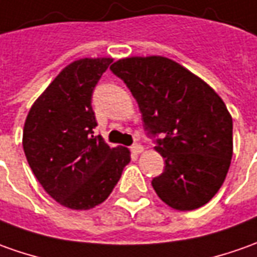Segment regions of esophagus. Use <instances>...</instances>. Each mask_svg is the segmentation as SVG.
Wrapping results in <instances>:
<instances>
[{"label":"esophagus","mask_w":257,"mask_h":257,"mask_svg":"<svg viewBox=\"0 0 257 257\" xmlns=\"http://www.w3.org/2000/svg\"><path fill=\"white\" fill-rule=\"evenodd\" d=\"M131 151H132L134 155H139V153H142L143 152V146L142 145H138V143H136V145H134V146L131 148Z\"/></svg>","instance_id":"34e87169"}]
</instances>
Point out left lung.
Here are the masks:
<instances>
[{"instance_id":"8db88e82","label":"left lung","mask_w":257,"mask_h":257,"mask_svg":"<svg viewBox=\"0 0 257 257\" xmlns=\"http://www.w3.org/2000/svg\"><path fill=\"white\" fill-rule=\"evenodd\" d=\"M136 99L148 135L165 159L152 180L179 211L200 208L218 193L233 151L232 116L221 97L190 70L163 56L126 57L111 67Z\"/></svg>"}]
</instances>
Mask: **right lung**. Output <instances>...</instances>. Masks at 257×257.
<instances>
[{
	"mask_svg": "<svg viewBox=\"0 0 257 257\" xmlns=\"http://www.w3.org/2000/svg\"><path fill=\"white\" fill-rule=\"evenodd\" d=\"M109 57L70 63L33 102L24 126V152L35 177L70 209L94 208L108 198L131 162L128 148H109L91 106L94 87Z\"/></svg>",
	"mask_w": 257,
	"mask_h": 257,
	"instance_id": "right-lung-1",
	"label": "right lung"
}]
</instances>
